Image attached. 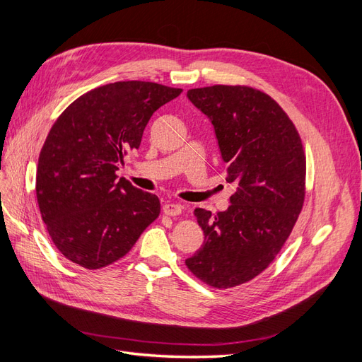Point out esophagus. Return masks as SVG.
<instances>
[{"mask_svg":"<svg viewBox=\"0 0 362 362\" xmlns=\"http://www.w3.org/2000/svg\"><path fill=\"white\" fill-rule=\"evenodd\" d=\"M182 211V206L175 202H166L163 205V213L166 216H178Z\"/></svg>","mask_w":362,"mask_h":362,"instance_id":"1","label":"esophagus"}]
</instances>
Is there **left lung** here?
I'll return each instance as SVG.
<instances>
[{"mask_svg":"<svg viewBox=\"0 0 362 362\" xmlns=\"http://www.w3.org/2000/svg\"><path fill=\"white\" fill-rule=\"evenodd\" d=\"M187 96L210 117L237 190L226 211L196 208L205 237L185 264L206 286L231 288L266 270L291 234L305 201V152L291 119L264 92L216 84Z\"/></svg>","mask_w":362,"mask_h":362,"instance_id":"8db88e82","label":"left lung"}]
</instances>
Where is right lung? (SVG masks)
I'll use <instances>...</instances> for the list:
<instances>
[{
  "instance_id": "1",
  "label": "right lung",
  "mask_w": 362,
  "mask_h": 362,
  "mask_svg": "<svg viewBox=\"0 0 362 362\" xmlns=\"http://www.w3.org/2000/svg\"><path fill=\"white\" fill-rule=\"evenodd\" d=\"M181 92L151 81L110 83L76 98L54 122L39 156L36 196L64 258L105 267L158 217L157 196L117 180L116 170L139 149L151 116Z\"/></svg>"
}]
</instances>
